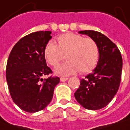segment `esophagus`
<instances>
[{
  "mask_svg": "<svg viewBox=\"0 0 130 130\" xmlns=\"http://www.w3.org/2000/svg\"><path fill=\"white\" fill-rule=\"evenodd\" d=\"M68 79V78L67 77H61V79H60V80L61 81V82H65V81H67Z\"/></svg>",
  "mask_w": 130,
  "mask_h": 130,
  "instance_id": "esophagus-1",
  "label": "esophagus"
}]
</instances>
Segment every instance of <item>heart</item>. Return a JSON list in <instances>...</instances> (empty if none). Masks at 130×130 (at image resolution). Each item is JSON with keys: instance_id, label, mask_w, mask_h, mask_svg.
Listing matches in <instances>:
<instances>
[{"instance_id": "b5f03b06", "label": "heart", "mask_w": 130, "mask_h": 130, "mask_svg": "<svg viewBox=\"0 0 130 130\" xmlns=\"http://www.w3.org/2000/svg\"><path fill=\"white\" fill-rule=\"evenodd\" d=\"M57 41L58 45L53 40L49 41L43 53L46 61L52 67H56L65 57L67 58V62L56 68V74L69 76L78 72L86 74L96 67L100 51L93 39L67 32L58 36Z\"/></svg>"}]
</instances>
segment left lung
Wrapping results in <instances>:
<instances>
[{
  "instance_id": "8db88e82",
  "label": "left lung",
  "mask_w": 130,
  "mask_h": 130,
  "mask_svg": "<svg viewBox=\"0 0 130 130\" xmlns=\"http://www.w3.org/2000/svg\"><path fill=\"white\" fill-rule=\"evenodd\" d=\"M93 39L99 47V61L92 73L80 80L74 93L77 102L85 108L98 110L106 106L117 92L121 82L122 58L117 45L101 32H79Z\"/></svg>"
}]
</instances>
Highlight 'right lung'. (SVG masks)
<instances>
[{
  "label": "right lung",
  "instance_id": "right-lung-1",
  "mask_svg": "<svg viewBox=\"0 0 130 130\" xmlns=\"http://www.w3.org/2000/svg\"><path fill=\"white\" fill-rule=\"evenodd\" d=\"M51 32L39 31L21 38L9 54L6 81L13 102L29 113L41 111L51 103L59 77H49L52 71L46 64L44 49Z\"/></svg>",
  "mask_w": 130,
  "mask_h": 130
}]
</instances>
